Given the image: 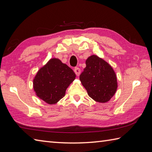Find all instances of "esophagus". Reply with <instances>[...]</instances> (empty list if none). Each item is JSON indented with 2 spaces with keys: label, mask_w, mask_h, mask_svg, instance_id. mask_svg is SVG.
Masks as SVG:
<instances>
[{
  "label": "esophagus",
  "mask_w": 152,
  "mask_h": 152,
  "mask_svg": "<svg viewBox=\"0 0 152 152\" xmlns=\"http://www.w3.org/2000/svg\"><path fill=\"white\" fill-rule=\"evenodd\" d=\"M74 72H75L77 76H79L80 75V69L79 67H75V69H74Z\"/></svg>",
  "instance_id": "obj_1"
}]
</instances>
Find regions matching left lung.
Wrapping results in <instances>:
<instances>
[{
    "label": "left lung",
    "instance_id": "left-lung-1",
    "mask_svg": "<svg viewBox=\"0 0 152 152\" xmlns=\"http://www.w3.org/2000/svg\"><path fill=\"white\" fill-rule=\"evenodd\" d=\"M79 79L89 96L100 103L110 101L117 89V76L112 67L96 55L86 59Z\"/></svg>",
    "mask_w": 152,
    "mask_h": 152
}]
</instances>
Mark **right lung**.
<instances>
[{"label":"right lung","instance_id":"add662e5","mask_svg":"<svg viewBox=\"0 0 152 152\" xmlns=\"http://www.w3.org/2000/svg\"><path fill=\"white\" fill-rule=\"evenodd\" d=\"M73 71L58 58H52L37 72L33 89L41 100L55 104L66 94L68 86L75 80Z\"/></svg>","mask_w":152,"mask_h":152}]
</instances>
